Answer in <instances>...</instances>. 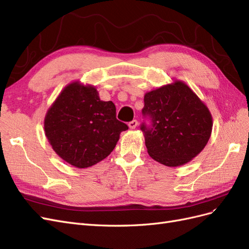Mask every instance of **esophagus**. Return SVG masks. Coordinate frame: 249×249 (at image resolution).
<instances>
[{
  "label": "esophagus",
  "instance_id": "1",
  "mask_svg": "<svg viewBox=\"0 0 249 249\" xmlns=\"http://www.w3.org/2000/svg\"><path fill=\"white\" fill-rule=\"evenodd\" d=\"M137 125H138V120H136V119H134V120H132L131 123H129V126H130V129H136L137 127Z\"/></svg>",
  "mask_w": 249,
  "mask_h": 249
}]
</instances>
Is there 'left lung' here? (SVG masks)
Wrapping results in <instances>:
<instances>
[{
  "mask_svg": "<svg viewBox=\"0 0 249 249\" xmlns=\"http://www.w3.org/2000/svg\"><path fill=\"white\" fill-rule=\"evenodd\" d=\"M142 112L153 123L149 127L141 125L147 153L165 166L178 167L189 163L211 137L212 114L180 80L146 92Z\"/></svg>",
  "mask_w": 249,
  "mask_h": 249,
  "instance_id": "8db88e82",
  "label": "left lung"
}]
</instances>
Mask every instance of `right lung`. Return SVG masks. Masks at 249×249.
<instances>
[{
    "label": "right lung",
    "mask_w": 249,
    "mask_h": 249,
    "mask_svg": "<svg viewBox=\"0 0 249 249\" xmlns=\"http://www.w3.org/2000/svg\"><path fill=\"white\" fill-rule=\"evenodd\" d=\"M127 125L116 119L115 105L101 101L92 85L67 84L44 117V133L54 152L77 168L107 158Z\"/></svg>",
    "instance_id": "right-lung-1"
}]
</instances>
